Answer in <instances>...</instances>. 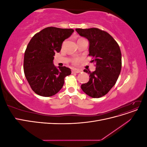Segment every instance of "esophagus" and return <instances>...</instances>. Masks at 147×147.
<instances>
[{"label":"esophagus","mask_w":147,"mask_h":147,"mask_svg":"<svg viewBox=\"0 0 147 147\" xmlns=\"http://www.w3.org/2000/svg\"><path fill=\"white\" fill-rule=\"evenodd\" d=\"M82 72L81 70H79V69H74L72 70V73H80Z\"/></svg>","instance_id":"34e87169"}]
</instances>
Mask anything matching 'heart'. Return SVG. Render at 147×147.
Wrapping results in <instances>:
<instances>
[{
  "label": "heart",
  "instance_id": "obj_1",
  "mask_svg": "<svg viewBox=\"0 0 147 147\" xmlns=\"http://www.w3.org/2000/svg\"><path fill=\"white\" fill-rule=\"evenodd\" d=\"M80 61V59L79 58H75V59H74L72 61V62H73V63H74V64H78V63H79Z\"/></svg>",
  "mask_w": 147,
  "mask_h": 147
}]
</instances>
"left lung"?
Listing matches in <instances>:
<instances>
[{"label": "left lung", "mask_w": 147, "mask_h": 147, "mask_svg": "<svg viewBox=\"0 0 147 147\" xmlns=\"http://www.w3.org/2000/svg\"><path fill=\"white\" fill-rule=\"evenodd\" d=\"M82 37L89 41V56L94 57L91 63L96 64L93 72L86 69L90 75L88 83L82 84L83 91L92 98L105 96L116 83L121 69V53L117 42L105 31L97 28L76 29Z\"/></svg>", "instance_id": "left-lung-1"}]
</instances>
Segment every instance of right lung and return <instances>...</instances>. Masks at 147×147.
<instances>
[{
    "instance_id": "right-lung-1",
    "label": "right lung",
    "mask_w": 147,
    "mask_h": 147,
    "mask_svg": "<svg viewBox=\"0 0 147 147\" xmlns=\"http://www.w3.org/2000/svg\"><path fill=\"white\" fill-rule=\"evenodd\" d=\"M72 29L48 27L31 38L24 53V72L32 90L37 94L50 97L63 88L64 78L71 74L70 69L53 64L55 53L74 32Z\"/></svg>"
}]
</instances>
